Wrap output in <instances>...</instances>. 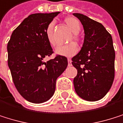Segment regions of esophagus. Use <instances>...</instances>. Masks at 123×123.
Returning a JSON list of instances; mask_svg holds the SVG:
<instances>
[{
    "mask_svg": "<svg viewBox=\"0 0 123 123\" xmlns=\"http://www.w3.org/2000/svg\"><path fill=\"white\" fill-rule=\"evenodd\" d=\"M68 66H71V60L70 58L68 59Z\"/></svg>",
    "mask_w": 123,
    "mask_h": 123,
    "instance_id": "34e87169",
    "label": "esophagus"
}]
</instances>
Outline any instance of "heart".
<instances>
[{"mask_svg":"<svg viewBox=\"0 0 123 123\" xmlns=\"http://www.w3.org/2000/svg\"><path fill=\"white\" fill-rule=\"evenodd\" d=\"M64 22L66 25L68 26V28L71 31V32L74 33L73 37H71L69 39V42H71L74 40V41L78 43L80 41V38H79L77 33L80 31V29H81V25H80V21L74 17H68L65 18ZM53 28H54L53 23L49 24L46 28L45 33H46V37L49 43L51 46L55 47L57 44V41L54 36ZM77 51H78V47L76 45V43H71L66 45L59 46L55 49V53L57 55H61V56H66V57H71L74 55L77 52Z\"/></svg>","mask_w":123,"mask_h":123,"instance_id":"1","label":"heart"}]
</instances>
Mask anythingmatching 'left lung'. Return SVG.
<instances>
[{
	"instance_id": "obj_1",
	"label": "left lung",
	"mask_w": 123,
	"mask_h": 123,
	"mask_svg": "<svg viewBox=\"0 0 123 123\" xmlns=\"http://www.w3.org/2000/svg\"><path fill=\"white\" fill-rule=\"evenodd\" d=\"M73 14L80 20L85 31L82 47L72 58L77 70L74 79L75 91L84 100L96 101L106 95L115 78L112 38L100 22L82 14Z\"/></svg>"
}]
</instances>
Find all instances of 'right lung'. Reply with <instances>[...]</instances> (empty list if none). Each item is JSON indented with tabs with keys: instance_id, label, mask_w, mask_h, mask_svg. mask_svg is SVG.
<instances>
[{
	"instance_id": "1",
	"label": "right lung",
	"mask_w": 123,
	"mask_h": 123,
	"mask_svg": "<svg viewBox=\"0 0 123 123\" xmlns=\"http://www.w3.org/2000/svg\"><path fill=\"white\" fill-rule=\"evenodd\" d=\"M59 13L29 15L13 31L8 43V66L14 84L31 103H43L52 97L57 77L68 66L67 58L61 55L43 61L53 53L46 28Z\"/></svg>"
}]
</instances>
